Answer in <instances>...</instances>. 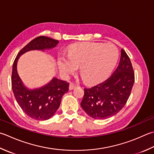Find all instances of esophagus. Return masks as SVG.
Listing matches in <instances>:
<instances>
[{
  "label": "esophagus",
  "instance_id": "esophagus-1",
  "mask_svg": "<svg viewBox=\"0 0 154 154\" xmlns=\"http://www.w3.org/2000/svg\"><path fill=\"white\" fill-rule=\"evenodd\" d=\"M76 87H77L76 85H75V84L71 83L70 85H69V90H73V89H74Z\"/></svg>",
  "mask_w": 154,
  "mask_h": 154
}]
</instances>
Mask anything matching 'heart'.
<instances>
[{"instance_id":"b5f03b06","label":"heart","mask_w":154,"mask_h":154,"mask_svg":"<svg viewBox=\"0 0 154 154\" xmlns=\"http://www.w3.org/2000/svg\"><path fill=\"white\" fill-rule=\"evenodd\" d=\"M118 56V50L113 44L81 43L69 48L68 57H59L57 65L65 77L75 74L80 67L83 79L89 84H95L109 76Z\"/></svg>"}]
</instances>
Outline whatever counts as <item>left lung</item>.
<instances>
[{
  "label": "left lung",
  "mask_w": 154,
  "mask_h": 154,
  "mask_svg": "<svg viewBox=\"0 0 154 154\" xmlns=\"http://www.w3.org/2000/svg\"><path fill=\"white\" fill-rule=\"evenodd\" d=\"M134 79L130 59L122 49L119 65L111 76L91 88L84 89L81 107L93 119H104L116 115L127 102Z\"/></svg>",
  "instance_id": "8db88e82"
}]
</instances>
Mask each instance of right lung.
Returning <instances> with one entry per match:
<instances>
[{"instance_id":"obj_1","label":"right lung","mask_w":154,"mask_h":154,"mask_svg":"<svg viewBox=\"0 0 154 154\" xmlns=\"http://www.w3.org/2000/svg\"><path fill=\"white\" fill-rule=\"evenodd\" d=\"M58 43L59 41L40 36L23 47L14 61L11 82L14 97L26 115L32 119L42 121L50 119L59 109L62 97L69 91V84L67 81L53 77L50 82L39 88H27L18 74V60L28 51L51 49Z\"/></svg>"}]
</instances>
